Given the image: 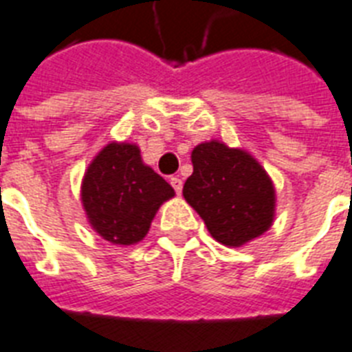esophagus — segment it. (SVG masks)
Listing matches in <instances>:
<instances>
[{
	"label": "esophagus",
	"instance_id": "1",
	"mask_svg": "<svg viewBox=\"0 0 352 352\" xmlns=\"http://www.w3.org/2000/svg\"><path fill=\"white\" fill-rule=\"evenodd\" d=\"M170 184L173 186V190L177 191V195H181V191H182V181H181V179H179V177H171Z\"/></svg>",
	"mask_w": 352,
	"mask_h": 352
}]
</instances>
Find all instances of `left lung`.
I'll return each mask as SVG.
<instances>
[{
	"label": "left lung",
	"instance_id": "obj_1",
	"mask_svg": "<svg viewBox=\"0 0 352 352\" xmlns=\"http://www.w3.org/2000/svg\"><path fill=\"white\" fill-rule=\"evenodd\" d=\"M191 162L182 195L217 242L241 248L273 226L275 186L250 151L211 139L193 148Z\"/></svg>",
	"mask_w": 352,
	"mask_h": 352
}]
</instances>
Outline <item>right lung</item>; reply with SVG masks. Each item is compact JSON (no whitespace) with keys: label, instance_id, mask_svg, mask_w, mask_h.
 <instances>
[{"label":"right lung","instance_id":"1","mask_svg":"<svg viewBox=\"0 0 352 352\" xmlns=\"http://www.w3.org/2000/svg\"><path fill=\"white\" fill-rule=\"evenodd\" d=\"M175 191L142 162L133 142H108L88 164L81 182V202L88 224L116 245L141 242L151 221Z\"/></svg>","mask_w":352,"mask_h":352}]
</instances>
